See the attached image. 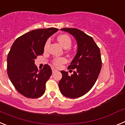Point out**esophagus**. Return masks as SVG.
Masks as SVG:
<instances>
[{"instance_id": "esophagus-1", "label": "esophagus", "mask_w": 125, "mask_h": 125, "mask_svg": "<svg viewBox=\"0 0 125 125\" xmlns=\"http://www.w3.org/2000/svg\"><path fill=\"white\" fill-rule=\"evenodd\" d=\"M52 73H56V71H57V69H54V68H52Z\"/></svg>"}]
</instances>
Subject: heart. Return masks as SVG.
Here are the masks:
<instances>
[{"mask_svg":"<svg viewBox=\"0 0 125 125\" xmlns=\"http://www.w3.org/2000/svg\"><path fill=\"white\" fill-rule=\"evenodd\" d=\"M57 41H58V42H59V44H61V46L63 47V48H64V49H68V48H69L71 47V43H72L70 37L68 35H65V34L59 36V37H57ZM49 42H50L49 40H47L46 41L44 46L45 50L47 49V48L48 47ZM66 59L64 58V57H57V58H56V59L53 60V64L56 66H59L62 64L66 62Z\"/></svg>","mask_w":125,"mask_h":125,"instance_id":"obj_1","label":"heart"}]
</instances>
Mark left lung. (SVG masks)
<instances>
[{"mask_svg":"<svg viewBox=\"0 0 125 125\" xmlns=\"http://www.w3.org/2000/svg\"><path fill=\"white\" fill-rule=\"evenodd\" d=\"M76 39L78 49L76 56L68 69H74L71 76L61 71V79L59 82L61 93L69 98H77L86 94L95 84L101 69L100 48L93 37L76 28H62Z\"/></svg>","mask_w":125,"mask_h":125,"instance_id":"8db88e82","label":"left lung"}]
</instances>
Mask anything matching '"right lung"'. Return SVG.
<instances>
[{
	"instance_id": "obj_1",
	"label": "right lung",
	"mask_w": 125,
	"mask_h": 125,
	"mask_svg": "<svg viewBox=\"0 0 125 125\" xmlns=\"http://www.w3.org/2000/svg\"><path fill=\"white\" fill-rule=\"evenodd\" d=\"M57 31L52 27L33 30L13 43L7 55V74L15 89L24 96L37 98L44 93L51 68L46 64L39 70L34 60L42 54L47 39Z\"/></svg>"
}]
</instances>
